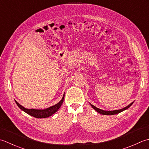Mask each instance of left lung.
<instances>
[{"label":"left lung","mask_w":149,"mask_h":149,"mask_svg":"<svg viewBox=\"0 0 149 149\" xmlns=\"http://www.w3.org/2000/svg\"><path fill=\"white\" fill-rule=\"evenodd\" d=\"M132 104H133V103H130L129 105H128L127 107L123 108V109H119V110H113V111H105V110H101V109H98V108L95 107L94 105H92V104H91V106L92 107L93 109H94L95 110V111H97V112L101 113V114H103V115H114V114H117V113H120L121 112L123 111V110H127V109H129V108L131 105H132Z\"/></svg>","instance_id":"left-lung-1"}]
</instances>
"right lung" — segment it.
Returning <instances> with one entry per match:
<instances>
[{
    "instance_id": "obj_1",
    "label": "right lung",
    "mask_w": 149,
    "mask_h": 149,
    "mask_svg": "<svg viewBox=\"0 0 149 149\" xmlns=\"http://www.w3.org/2000/svg\"><path fill=\"white\" fill-rule=\"evenodd\" d=\"M64 98H65V95H63L62 100H61L57 104H55L54 106L49 107L45 110L27 109L20 105V104L19 103H17L16 101H15V103H17V106H18L20 109L23 110L24 112H25L26 113H27L28 114L33 116V117L36 118H48L52 115H53L54 113L56 112L57 110H59L61 106L62 105V103H63Z\"/></svg>"
}]
</instances>
